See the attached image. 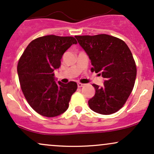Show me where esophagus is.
Returning <instances> with one entry per match:
<instances>
[{
  "instance_id": "34e87169",
  "label": "esophagus",
  "mask_w": 154,
  "mask_h": 154,
  "mask_svg": "<svg viewBox=\"0 0 154 154\" xmlns=\"http://www.w3.org/2000/svg\"><path fill=\"white\" fill-rule=\"evenodd\" d=\"M77 86H78L79 88L83 87V86H84V84H82V83H80V82H78L77 83Z\"/></svg>"
}]
</instances>
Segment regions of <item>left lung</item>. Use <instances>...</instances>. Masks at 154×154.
Returning <instances> with one entry per match:
<instances>
[{
    "label": "left lung",
    "instance_id": "obj_1",
    "mask_svg": "<svg viewBox=\"0 0 154 154\" xmlns=\"http://www.w3.org/2000/svg\"><path fill=\"white\" fill-rule=\"evenodd\" d=\"M75 38L91 59V72L105 78L103 87L93 85L95 93L88 105L98 114H114L123 106L135 85L137 69L131 51L123 40L109 35Z\"/></svg>",
    "mask_w": 154,
    "mask_h": 154
}]
</instances>
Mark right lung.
<instances>
[{
    "mask_svg": "<svg viewBox=\"0 0 154 154\" xmlns=\"http://www.w3.org/2000/svg\"><path fill=\"white\" fill-rule=\"evenodd\" d=\"M77 43L73 37H40L27 45L19 59L17 72L21 88L28 103L40 115L54 117L68 109L77 85L57 83L54 71L61 66L65 51Z\"/></svg>",
    "mask_w": 154,
    "mask_h": 154,
    "instance_id": "right-lung-1",
    "label": "right lung"
}]
</instances>
